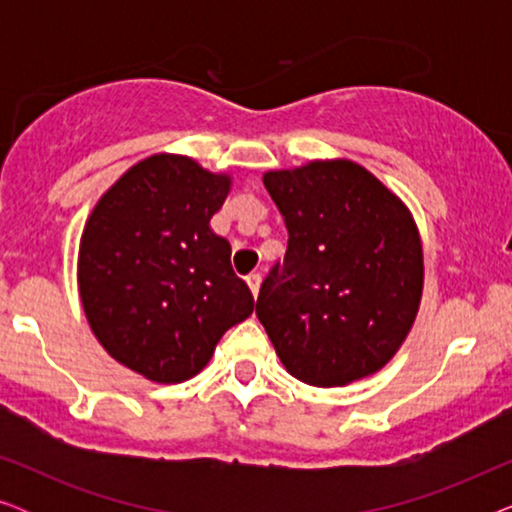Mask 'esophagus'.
<instances>
[{"label": "esophagus", "mask_w": 512, "mask_h": 512, "mask_svg": "<svg viewBox=\"0 0 512 512\" xmlns=\"http://www.w3.org/2000/svg\"><path fill=\"white\" fill-rule=\"evenodd\" d=\"M247 284L251 293H254V298H258V289H261V275L258 272H251V275L247 277Z\"/></svg>", "instance_id": "1"}]
</instances>
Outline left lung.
I'll list each match as a JSON object with an SVG mask.
<instances>
[{
  "label": "left lung",
  "instance_id": "8db88e82",
  "mask_svg": "<svg viewBox=\"0 0 512 512\" xmlns=\"http://www.w3.org/2000/svg\"><path fill=\"white\" fill-rule=\"evenodd\" d=\"M263 184L289 228V249L261 286L256 317L286 373L324 389L375 375L422 303L415 216L349 158L270 170Z\"/></svg>",
  "mask_w": 512,
  "mask_h": 512
}]
</instances>
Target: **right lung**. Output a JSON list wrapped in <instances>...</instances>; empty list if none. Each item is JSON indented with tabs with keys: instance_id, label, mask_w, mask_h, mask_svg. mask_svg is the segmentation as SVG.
I'll use <instances>...</instances> for the list:
<instances>
[{
	"instance_id": "1",
	"label": "right lung",
	"mask_w": 512,
	"mask_h": 512,
	"mask_svg": "<svg viewBox=\"0 0 512 512\" xmlns=\"http://www.w3.org/2000/svg\"><path fill=\"white\" fill-rule=\"evenodd\" d=\"M230 188V172L153 153L102 193L83 226V314L104 352L146 380H191L223 333L254 312L228 240L209 226Z\"/></svg>"
}]
</instances>
